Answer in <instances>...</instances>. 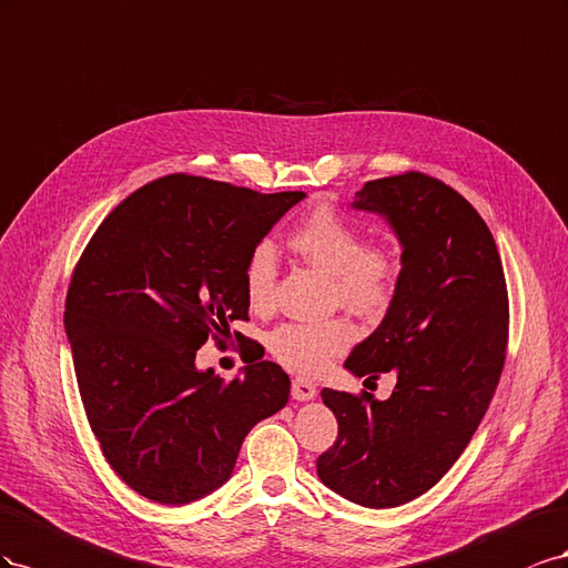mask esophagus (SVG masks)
Returning a JSON list of instances; mask_svg holds the SVG:
<instances>
[{"instance_id":"1","label":"esophagus","mask_w":568,"mask_h":568,"mask_svg":"<svg viewBox=\"0 0 568 568\" xmlns=\"http://www.w3.org/2000/svg\"><path fill=\"white\" fill-rule=\"evenodd\" d=\"M293 397L297 402H306V399H314L316 397V385L310 378H293Z\"/></svg>"}]
</instances>
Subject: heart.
Here are the masks:
<instances>
[{
    "instance_id": "1",
    "label": "heart",
    "mask_w": 568,
    "mask_h": 568,
    "mask_svg": "<svg viewBox=\"0 0 568 568\" xmlns=\"http://www.w3.org/2000/svg\"><path fill=\"white\" fill-rule=\"evenodd\" d=\"M287 245L306 264L328 273L331 302L359 316H378L393 304L399 285V256L387 242H362L356 225L331 206H318L287 235ZM278 283V256L268 242L254 245L242 266V285L250 310L264 314L273 306ZM354 339V326L343 318L290 321L273 328L266 347L275 362L316 374L343 354Z\"/></svg>"
}]
</instances>
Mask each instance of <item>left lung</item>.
<instances>
[{
    "instance_id": "obj_1",
    "label": "left lung",
    "mask_w": 568,
    "mask_h": 568,
    "mask_svg": "<svg viewBox=\"0 0 568 568\" xmlns=\"http://www.w3.org/2000/svg\"><path fill=\"white\" fill-rule=\"evenodd\" d=\"M354 206L390 221L402 271L345 366L368 381L393 371L397 385L385 402L323 387L337 437L316 471L356 505L387 509L430 490L474 437L505 368L509 297L493 233L455 187L407 171L368 181Z\"/></svg>"
}]
</instances>
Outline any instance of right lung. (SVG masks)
I'll return each mask as SVG.
<instances>
[{"instance_id":"1","label":"right lung","mask_w":568,"mask_h":568,"mask_svg":"<svg viewBox=\"0 0 568 568\" xmlns=\"http://www.w3.org/2000/svg\"><path fill=\"white\" fill-rule=\"evenodd\" d=\"M304 197L164 175L113 209L80 254L63 314L80 399L104 459L142 497L187 505L216 490L245 435L285 407L278 364L225 381L194 368V354L250 321L245 258Z\"/></svg>"}]
</instances>
